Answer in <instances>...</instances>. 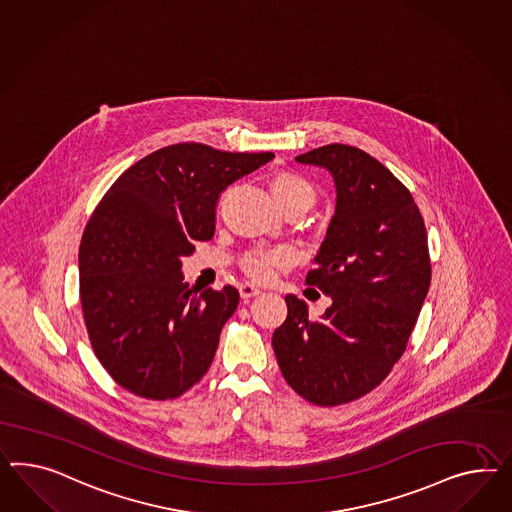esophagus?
Segmentation results:
<instances>
[{
  "label": "esophagus",
  "mask_w": 512,
  "mask_h": 512,
  "mask_svg": "<svg viewBox=\"0 0 512 512\" xmlns=\"http://www.w3.org/2000/svg\"><path fill=\"white\" fill-rule=\"evenodd\" d=\"M259 294H261V289H257V287L251 285V283H242V285H240V296H242L244 300L253 298V296H259Z\"/></svg>",
  "instance_id": "esophagus-1"
}]
</instances>
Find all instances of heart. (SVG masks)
<instances>
[{"instance_id": "1", "label": "heart", "mask_w": 512, "mask_h": 512, "mask_svg": "<svg viewBox=\"0 0 512 512\" xmlns=\"http://www.w3.org/2000/svg\"><path fill=\"white\" fill-rule=\"evenodd\" d=\"M270 192L277 205L287 208H307L315 203V186L304 175L283 169L270 179ZM291 263V251L285 248L253 249L242 257V270L255 281H268L274 276V270Z\"/></svg>"}]
</instances>
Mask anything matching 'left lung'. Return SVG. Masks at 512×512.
Masks as SVG:
<instances>
[{
  "instance_id": "1",
  "label": "left lung",
  "mask_w": 512,
  "mask_h": 512,
  "mask_svg": "<svg viewBox=\"0 0 512 512\" xmlns=\"http://www.w3.org/2000/svg\"><path fill=\"white\" fill-rule=\"evenodd\" d=\"M296 160L335 180V216L305 277L333 304L313 320L287 294L272 346L300 397L339 406L380 386L406 350L430 287L427 229L410 190L358 147L332 143Z\"/></svg>"
}]
</instances>
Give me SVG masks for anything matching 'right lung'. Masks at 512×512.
I'll use <instances>...</instances> for the list:
<instances>
[{
  "instance_id": "obj_1",
  "label": "right lung",
  "mask_w": 512,
  "mask_h": 512,
  "mask_svg": "<svg viewBox=\"0 0 512 512\" xmlns=\"http://www.w3.org/2000/svg\"><path fill=\"white\" fill-rule=\"evenodd\" d=\"M274 152L177 143L115 180L80 242V302L93 352L126 391L177 399L207 373L240 294L190 289L180 259L214 236L216 203Z\"/></svg>"
}]
</instances>
